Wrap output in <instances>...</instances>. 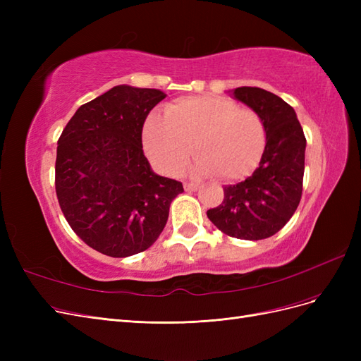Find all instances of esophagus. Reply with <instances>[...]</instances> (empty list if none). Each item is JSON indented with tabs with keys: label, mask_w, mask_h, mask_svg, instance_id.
Wrapping results in <instances>:
<instances>
[{
	"label": "esophagus",
	"mask_w": 361,
	"mask_h": 361,
	"mask_svg": "<svg viewBox=\"0 0 361 361\" xmlns=\"http://www.w3.org/2000/svg\"><path fill=\"white\" fill-rule=\"evenodd\" d=\"M199 187H200V185L195 183V182H185L183 183V188L187 191H197Z\"/></svg>",
	"instance_id": "esophagus-1"
}]
</instances>
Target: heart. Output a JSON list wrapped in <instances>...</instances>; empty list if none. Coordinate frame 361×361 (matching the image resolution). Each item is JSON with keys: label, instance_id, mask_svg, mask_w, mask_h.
Instances as JSON below:
<instances>
[{"label": "heart", "instance_id": "b5f03b06", "mask_svg": "<svg viewBox=\"0 0 361 361\" xmlns=\"http://www.w3.org/2000/svg\"><path fill=\"white\" fill-rule=\"evenodd\" d=\"M143 143L149 158L164 171L176 173L192 152V171L235 182L250 176L264 155L267 128L253 108L218 96H187L169 104L162 116H150Z\"/></svg>", "mask_w": 361, "mask_h": 361}]
</instances>
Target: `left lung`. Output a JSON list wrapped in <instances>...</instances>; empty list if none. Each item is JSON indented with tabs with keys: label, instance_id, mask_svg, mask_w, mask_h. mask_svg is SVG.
I'll use <instances>...</instances> for the list:
<instances>
[{
	"label": "left lung",
	"instance_id": "obj_1",
	"mask_svg": "<svg viewBox=\"0 0 361 361\" xmlns=\"http://www.w3.org/2000/svg\"><path fill=\"white\" fill-rule=\"evenodd\" d=\"M238 101L257 111L267 128V146L250 178L224 187L220 206L207 218L232 238L257 241L276 235L297 211L302 194L305 137L293 108L259 87H238Z\"/></svg>",
	"mask_w": 361,
	"mask_h": 361
}]
</instances>
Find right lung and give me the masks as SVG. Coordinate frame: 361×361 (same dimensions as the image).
Instances as JSON below:
<instances>
[{
  "label": "right lung",
  "mask_w": 361,
  "mask_h": 361,
  "mask_svg": "<svg viewBox=\"0 0 361 361\" xmlns=\"http://www.w3.org/2000/svg\"><path fill=\"white\" fill-rule=\"evenodd\" d=\"M166 94L116 85L81 105L59 138L56 192L72 231L111 257L147 250L166 227L182 183L145 157L143 125Z\"/></svg>",
  "instance_id": "add662e5"
}]
</instances>
